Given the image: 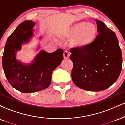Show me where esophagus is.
Here are the masks:
<instances>
[{
  "mask_svg": "<svg viewBox=\"0 0 125 125\" xmlns=\"http://www.w3.org/2000/svg\"><path fill=\"white\" fill-rule=\"evenodd\" d=\"M69 55H70L69 53L68 52L66 51H64V52H63V58L64 59H67V58H69Z\"/></svg>",
  "mask_w": 125,
  "mask_h": 125,
  "instance_id": "obj_1",
  "label": "esophagus"
}]
</instances>
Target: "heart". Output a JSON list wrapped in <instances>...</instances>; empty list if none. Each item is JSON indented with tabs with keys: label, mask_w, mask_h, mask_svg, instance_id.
<instances>
[{
	"label": "heart",
	"mask_w": 125,
	"mask_h": 125,
	"mask_svg": "<svg viewBox=\"0 0 125 125\" xmlns=\"http://www.w3.org/2000/svg\"><path fill=\"white\" fill-rule=\"evenodd\" d=\"M97 29L95 25L84 21L79 22L60 32L61 38L70 40L71 46L82 49L90 45L95 39Z\"/></svg>",
	"instance_id": "1"
}]
</instances>
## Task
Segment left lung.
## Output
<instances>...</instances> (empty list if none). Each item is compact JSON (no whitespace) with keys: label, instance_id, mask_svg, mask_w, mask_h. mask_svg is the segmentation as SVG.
I'll return each mask as SVG.
<instances>
[{"label":"left lung","instance_id":"obj_1","mask_svg":"<svg viewBox=\"0 0 125 125\" xmlns=\"http://www.w3.org/2000/svg\"><path fill=\"white\" fill-rule=\"evenodd\" d=\"M99 33L90 45L73 48L72 79L76 86L89 91L106 89L116 81L122 67V56L115 33L96 20Z\"/></svg>","mask_w":125,"mask_h":125}]
</instances>
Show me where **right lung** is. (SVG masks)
I'll return each mask as SVG.
<instances>
[{
  "mask_svg": "<svg viewBox=\"0 0 125 125\" xmlns=\"http://www.w3.org/2000/svg\"><path fill=\"white\" fill-rule=\"evenodd\" d=\"M35 23L23 21L9 36L2 58L4 72L10 84L23 93H31L49 86L53 70L63 59V51L59 49L52 53L41 51L33 63L24 65L16 59V53L33 35Z\"/></svg>",
  "mask_w": 125,
  "mask_h": 125,
  "instance_id": "add662e5",
  "label": "right lung"
}]
</instances>
